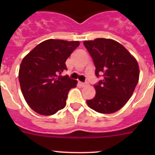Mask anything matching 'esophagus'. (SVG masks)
<instances>
[{"label": "esophagus", "mask_w": 155, "mask_h": 155, "mask_svg": "<svg viewBox=\"0 0 155 155\" xmlns=\"http://www.w3.org/2000/svg\"><path fill=\"white\" fill-rule=\"evenodd\" d=\"M79 84L81 86H82V87H84V86H85L87 84V83L86 82H79Z\"/></svg>", "instance_id": "obj_1"}]
</instances>
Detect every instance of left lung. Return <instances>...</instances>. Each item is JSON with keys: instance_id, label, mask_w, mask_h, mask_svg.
I'll use <instances>...</instances> for the list:
<instances>
[{"instance_id": "1", "label": "left lung", "mask_w": 155, "mask_h": 155, "mask_svg": "<svg viewBox=\"0 0 155 155\" xmlns=\"http://www.w3.org/2000/svg\"><path fill=\"white\" fill-rule=\"evenodd\" d=\"M95 66V75L102 80L94 85L96 94L87 100L91 109L109 114L120 110L132 96L139 80L136 59L118 42L109 39L84 41Z\"/></svg>"}]
</instances>
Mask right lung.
Returning a JSON list of instances; mask_svg holds the SVG:
<instances>
[{"instance_id": "right-lung-1", "label": "right lung", "mask_w": 155, "mask_h": 155, "mask_svg": "<svg viewBox=\"0 0 155 155\" xmlns=\"http://www.w3.org/2000/svg\"><path fill=\"white\" fill-rule=\"evenodd\" d=\"M80 45L78 41L47 39L29 52L20 65L21 92L31 109L43 116L55 114L66 105L68 94L77 81L61 74L66 61Z\"/></svg>"}]
</instances>
